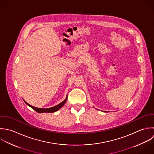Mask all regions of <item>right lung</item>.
Masks as SVG:
<instances>
[{
    "mask_svg": "<svg viewBox=\"0 0 154 154\" xmlns=\"http://www.w3.org/2000/svg\"><path fill=\"white\" fill-rule=\"evenodd\" d=\"M67 98H68V96H66V98L65 99V100L63 101H62L61 103H60V104L55 106H53V107H51V108H37V107H34L33 106H32L31 105L29 104L27 102H26L24 100V102L27 105H29V106H30L31 108H32L34 111H35L36 112H38V113H43V112H49V113H52V112H56L58 110H59L60 109H61L62 107L64 105V104L65 103L66 100H67Z\"/></svg>",
    "mask_w": 154,
    "mask_h": 154,
    "instance_id": "right-lung-1",
    "label": "right lung"
}]
</instances>
